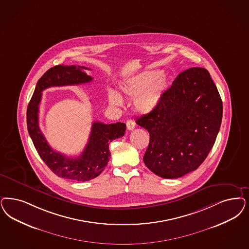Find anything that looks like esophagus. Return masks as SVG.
<instances>
[{
    "instance_id": "esophagus-1",
    "label": "esophagus",
    "mask_w": 249,
    "mask_h": 249,
    "mask_svg": "<svg viewBox=\"0 0 249 249\" xmlns=\"http://www.w3.org/2000/svg\"><path fill=\"white\" fill-rule=\"evenodd\" d=\"M126 124H127V129H129V130H132V129L135 128V123H134L133 120H127Z\"/></svg>"
}]
</instances>
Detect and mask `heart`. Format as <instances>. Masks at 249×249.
Returning <instances> with one entry per match:
<instances>
[{
    "label": "heart",
    "instance_id": "b5f03b06",
    "mask_svg": "<svg viewBox=\"0 0 249 249\" xmlns=\"http://www.w3.org/2000/svg\"><path fill=\"white\" fill-rule=\"evenodd\" d=\"M166 89L167 78L164 74H161L159 70L144 71L129 78L121 86L124 94L131 98L135 97L134 107L142 113L154 110ZM107 98L113 106L121 107L123 105L122 97L114 90H108Z\"/></svg>",
    "mask_w": 249,
    "mask_h": 249
}]
</instances>
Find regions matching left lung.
<instances>
[{
    "label": "left lung",
    "instance_id": "1",
    "mask_svg": "<svg viewBox=\"0 0 249 249\" xmlns=\"http://www.w3.org/2000/svg\"><path fill=\"white\" fill-rule=\"evenodd\" d=\"M222 118L223 102L209 71H182L155 109L136 120L150 133L146 166L163 178L196 170L214 144Z\"/></svg>",
    "mask_w": 249,
    "mask_h": 249
}]
</instances>
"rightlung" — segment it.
<instances>
[{
    "label": "right lung",
    "instance_id": "add662e5",
    "mask_svg": "<svg viewBox=\"0 0 249 249\" xmlns=\"http://www.w3.org/2000/svg\"><path fill=\"white\" fill-rule=\"evenodd\" d=\"M84 66L57 65L48 70L37 81L34 94L26 111L27 129L35 148L44 163L60 178L75 181H88L98 177L109 161V142L122 137L126 130L125 123L104 124L94 121L85 150L78 157H67L55 152L44 137L38 125V107L42 91L52 86H74L93 80Z\"/></svg>",
    "mask_w": 249,
    "mask_h": 249
}]
</instances>
